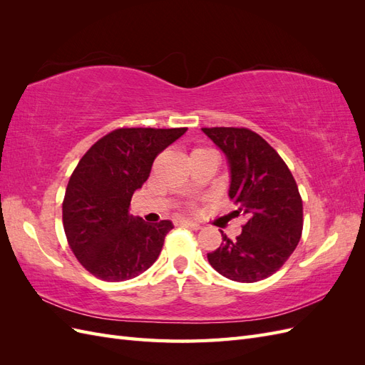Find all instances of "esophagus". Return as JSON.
Segmentation results:
<instances>
[{
    "instance_id": "1",
    "label": "esophagus",
    "mask_w": 365,
    "mask_h": 365,
    "mask_svg": "<svg viewBox=\"0 0 365 365\" xmlns=\"http://www.w3.org/2000/svg\"><path fill=\"white\" fill-rule=\"evenodd\" d=\"M178 224H180L181 227H187V228H190V230H200V228H201V225H200V224L190 222V220H180Z\"/></svg>"
}]
</instances>
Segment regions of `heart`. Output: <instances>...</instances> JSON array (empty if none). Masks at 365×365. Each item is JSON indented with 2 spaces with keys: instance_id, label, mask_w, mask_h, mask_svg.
Wrapping results in <instances>:
<instances>
[{
  "instance_id": "1",
  "label": "heart",
  "mask_w": 365,
  "mask_h": 365,
  "mask_svg": "<svg viewBox=\"0 0 365 365\" xmlns=\"http://www.w3.org/2000/svg\"><path fill=\"white\" fill-rule=\"evenodd\" d=\"M200 150H205V149H195V150H193V152H200ZM193 152H192V153H193ZM189 208H193V205H190V207H189Z\"/></svg>"
}]
</instances>
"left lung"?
<instances>
[{
    "mask_svg": "<svg viewBox=\"0 0 365 365\" xmlns=\"http://www.w3.org/2000/svg\"><path fill=\"white\" fill-rule=\"evenodd\" d=\"M227 155L230 200L247 222L207 254L224 277L254 283L269 277L289 259L303 231V201L288 165L274 148L247 128H202Z\"/></svg>",
    "mask_w": 365,
    "mask_h": 365,
    "instance_id": "1",
    "label": "left lung"
}]
</instances>
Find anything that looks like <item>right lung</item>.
Listing matches in <instances>:
<instances>
[{
    "instance_id": "right-lung-1",
    "label": "right lung",
    "mask_w": 365,
    "mask_h": 365,
    "mask_svg": "<svg viewBox=\"0 0 365 365\" xmlns=\"http://www.w3.org/2000/svg\"><path fill=\"white\" fill-rule=\"evenodd\" d=\"M187 128H118L88 149L70 176L62 222L76 259L105 282L134 279L152 267L170 220L148 224L129 215L130 197L153 160Z\"/></svg>"
}]
</instances>
